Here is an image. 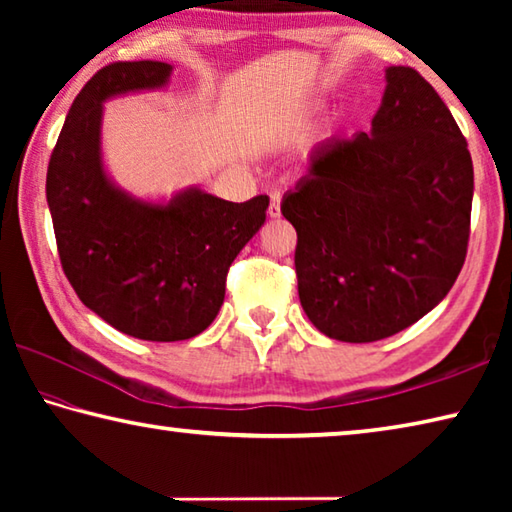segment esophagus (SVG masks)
<instances>
[{
	"mask_svg": "<svg viewBox=\"0 0 512 512\" xmlns=\"http://www.w3.org/2000/svg\"><path fill=\"white\" fill-rule=\"evenodd\" d=\"M280 201H282V194L280 192H273L271 194V207H268V216H271V219H277V216L282 214Z\"/></svg>",
	"mask_w": 512,
	"mask_h": 512,
	"instance_id": "1",
	"label": "esophagus"
}]
</instances>
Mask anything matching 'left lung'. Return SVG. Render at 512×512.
<instances>
[{
	"label": "left lung",
	"instance_id": "obj_1",
	"mask_svg": "<svg viewBox=\"0 0 512 512\" xmlns=\"http://www.w3.org/2000/svg\"><path fill=\"white\" fill-rule=\"evenodd\" d=\"M472 192L470 151L445 101L413 67H388L372 131L320 144L282 201L311 323L372 343L436 307L465 262Z\"/></svg>",
	"mask_w": 512,
	"mask_h": 512
}]
</instances>
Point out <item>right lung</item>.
Here are the masks:
<instances>
[{
    "label": "right lung",
    "mask_w": 512,
    "mask_h": 512,
    "mask_svg": "<svg viewBox=\"0 0 512 512\" xmlns=\"http://www.w3.org/2000/svg\"><path fill=\"white\" fill-rule=\"evenodd\" d=\"M171 65L101 67L74 99L47 169V203L63 271L76 296L119 332L185 341L210 327L239 250L266 221L268 196L230 203L201 189L149 205L112 187L101 167V101L160 88Z\"/></svg>",
    "instance_id": "obj_1"
}]
</instances>
